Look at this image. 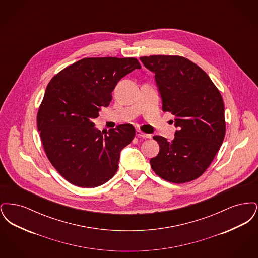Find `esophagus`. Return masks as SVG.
Returning a JSON list of instances; mask_svg holds the SVG:
<instances>
[{
    "mask_svg": "<svg viewBox=\"0 0 258 258\" xmlns=\"http://www.w3.org/2000/svg\"><path fill=\"white\" fill-rule=\"evenodd\" d=\"M135 135L137 137H141V138H151V135L144 134V133H142L141 131H138V130L135 132Z\"/></svg>",
    "mask_w": 258,
    "mask_h": 258,
    "instance_id": "esophagus-1",
    "label": "esophagus"
}]
</instances>
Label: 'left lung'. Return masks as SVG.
<instances>
[{"label":"left lung","mask_w":258,"mask_h":258,"mask_svg":"<svg viewBox=\"0 0 258 258\" xmlns=\"http://www.w3.org/2000/svg\"><path fill=\"white\" fill-rule=\"evenodd\" d=\"M140 61L155 74L162 110L175 116L174 139L156 135L160 153L151 167L165 181L182 184L201 176L225 135L224 104L208 74L180 56L154 55Z\"/></svg>","instance_id":"1"}]
</instances>
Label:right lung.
Listing matches in <instances>:
<instances>
[{"label": "right lung", "instance_id": "add662e5", "mask_svg": "<svg viewBox=\"0 0 258 258\" xmlns=\"http://www.w3.org/2000/svg\"><path fill=\"white\" fill-rule=\"evenodd\" d=\"M141 66L135 58H84L63 69L46 87L37 130L46 156L71 184L96 187L118 170L120 153L134 139L131 123L107 133L95 127L117 83Z\"/></svg>", "mask_w": 258, "mask_h": 258}]
</instances>
